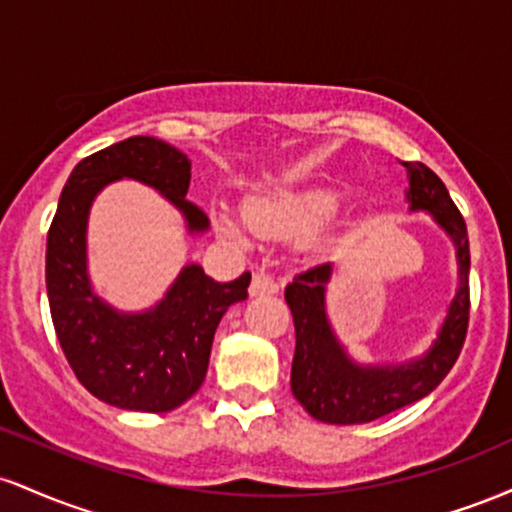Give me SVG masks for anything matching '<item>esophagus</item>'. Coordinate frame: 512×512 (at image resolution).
I'll list each match as a JSON object with an SVG mask.
<instances>
[{
	"mask_svg": "<svg viewBox=\"0 0 512 512\" xmlns=\"http://www.w3.org/2000/svg\"><path fill=\"white\" fill-rule=\"evenodd\" d=\"M279 291V284L272 279L269 274L264 272H257L252 274V281H250V296H272V293Z\"/></svg>",
	"mask_w": 512,
	"mask_h": 512,
	"instance_id": "1",
	"label": "esophagus"
}]
</instances>
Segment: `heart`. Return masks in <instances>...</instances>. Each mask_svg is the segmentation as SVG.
I'll return each mask as SVG.
<instances>
[{"label":"heart","instance_id":"b5f03b06","mask_svg":"<svg viewBox=\"0 0 512 512\" xmlns=\"http://www.w3.org/2000/svg\"><path fill=\"white\" fill-rule=\"evenodd\" d=\"M342 204V195L330 187H303V190L284 187V190L245 199L243 221L257 236L298 238L327 226L339 214ZM211 223L226 243L236 248L248 245L243 226L226 209L211 211Z\"/></svg>","mask_w":512,"mask_h":512}]
</instances>
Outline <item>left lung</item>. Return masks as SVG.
I'll return each mask as SVG.
<instances>
[{"mask_svg": "<svg viewBox=\"0 0 512 512\" xmlns=\"http://www.w3.org/2000/svg\"><path fill=\"white\" fill-rule=\"evenodd\" d=\"M409 211H426L455 245L457 291L436 339L421 356L390 363H361L346 351L327 313V286L334 264L305 269L286 286L296 325L291 392L303 409L325 424H368L431 395L460 356L469 322V240L462 214L443 180L424 163H404Z\"/></svg>", "mask_w": 512, "mask_h": 512, "instance_id": "1", "label": "left lung"}]
</instances>
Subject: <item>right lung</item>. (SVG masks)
I'll use <instances>...</instances> for the list:
<instances>
[{
	"mask_svg": "<svg viewBox=\"0 0 512 512\" xmlns=\"http://www.w3.org/2000/svg\"><path fill=\"white\" fill-rule=\"evenodd\" d=\"M190 158L156 137H129L84 158L64 185L48 233L45 284L57 339L79 383L105 404L163 414L202 387L223 313L248 298L250 274L219 284L199 264H185L161 301L117 310L88 274V216L117 180H137L180 211L190 236L209 219L187 202Z\"/></svg>",
	"mask_w": 512,
	"mask_h": 512,
	"instance_id": "right-lung-1",
	"label": "right lung"
}]
</instances>
